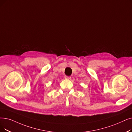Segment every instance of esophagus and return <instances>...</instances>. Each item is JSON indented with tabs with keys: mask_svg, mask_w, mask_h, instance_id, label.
Wrapping results in <instances>:
<instances>
[{
	"mask_svg": "<svg viewBox=\"0 0 132 132\" xmlns=\"http://www.w3.org/2000/svg\"><path fill=\"white\" fill-rule=\"evenodd\" d=\"M65 79H70L71 78V77L70 76H65Z\"/></svg>",
	"mask_w": 132,
	"mask_h": 132,
	"instance_id": "1",
	"label": "esophagus"
}]
</instances>
